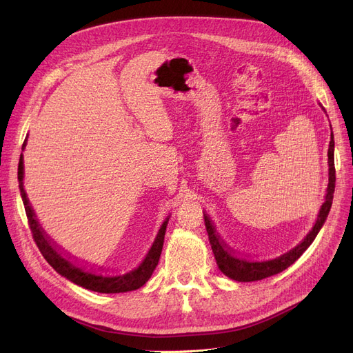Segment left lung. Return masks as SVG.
<instances>
[{"label":"left lung","mask_w":353,"mask_h":353,"mask_svg":"<svg viewBox=\"0 0 353 353\" xmlns=\"http://www.w3.org/2000/svg\"><path fill=\"white\" fill-rule=\"evenodd\" d=\"M325 110V108H323ZM333 150H335V141H333V133H330V141H329V150H327V163H329V183H327V189H326V196H325V203L322 205L316 223L312 228V230L306 234V237L302 240V242L289 250L288 253L272 259V261H263V262H254L249 261V259L243 257H237L234 252L221 240V237L216 233V229L212 223L210 217L203 212V216H205V225L206 230L209 234V240L212 245V250L214 253V259L217 262L219 269L223 272L228 277L237 282H254V281H262L265 277L273 276L283 272L288 269L290 265H293L298 259L303 254V252L312 245L314 237L318 236L319 230L322 229L325 220L329 214L330 206H332V200H333V192H335V160H333Z\"/></svg>","instance_id":"8db88e82"}]
</instances>
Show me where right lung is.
<instances>
[{
    "label": "right lung",
    "mask_w": 353,
    "mask_h": 353,
    "mask_svg": "<svg viewBox=\"0 0 353 353\" xmlns=\"http://www.w3.org/2000/svg\"><path fill=\"white\" fill-rule=\"evenodd\" d=\"M27 144V140L23 144V150ZM24 159L23 156L20 157V163H18V186H20V193L23 197V203L26 208L27 219H28V225L34 237V242L39 246L41 254L44 256L46 261L52 266L55 272H59L61 276L67 277V279L72 283H76L84 289L92 290V292H99V293H123V292H130V290H136L141 288L150 276L153 274L161 254L163 243H164V234H165V228H167V221H169V217H167L157 233V237L154 240V243L152 249L148 250L147 256L144 261L140 263V266L132 272H128L125 274H119V276H103L97 274L94 272L84 270L83 268L77 266L76 263H72L70 261V257H64L57 248L54 246L51 242V239L46 234L43 230L41 225L37 220V216L34 210L31 209L30 201L27 199V193L24 190Z\"/></svg>",
    "instance_id": "1"
}]
</instances>
